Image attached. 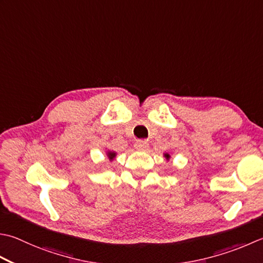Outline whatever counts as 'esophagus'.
<instances>
[{"label":"esophagus","instance_id":"esophagus-1","mask_svg":"<svg viewBox=\"0 0 263 263\" xmlns=\"http://www.w3.org/2000/svg\"><path fill=\"white\" fill-rule=\"evenodd\" d=\"M136 149L138 151H146V149L149 147V143L146 140H138L135 145Z\"/></svg>","mask_w":263,"mask_h":263}]
</instances>
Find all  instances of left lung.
<instances>
[{"instance_id":"obj_1","label":"left lung","mask_w":263,"mask_h":263,"mask_svg":"<svg viewBox=\"0 0 263 263\" xmlns=\"http://www.w3.org/2000/svg\"><path fill=\"white\" fill-rule=\"evenodd\" d=\"M164 157H165L166 158V161H168V159H170V157H171V156H170V154H164Z\"/></svg>"}]
</instances>
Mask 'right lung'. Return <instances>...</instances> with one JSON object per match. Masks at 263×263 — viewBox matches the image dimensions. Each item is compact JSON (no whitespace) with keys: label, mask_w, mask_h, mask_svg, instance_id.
<instances>
[{"label":"right lung","mask_w":263,"mask_h":263,"mask_svg":"<svg viewBox=\"0 0 263 263\" xmlns=\"http://www.w3.org/2000/svg\"><path fill=\"white\" fill-rule=\"evenodd\" d=\"M106 154H107V157L109 158V161L111 162L112 159H114L115 157H116V153L115 152H112V151H107L106 152Z\"/></svg>","instance_id":"obj_1"}]
</instances>
